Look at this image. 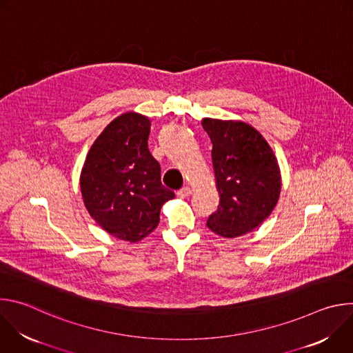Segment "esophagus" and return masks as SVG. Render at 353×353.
Masks as SVG:
<instances>
[{"label":"esophagus","instance_id":"34e87169","mask_svg":"<svg viewBox=\"0 0 353 353\" xmlns=\"http://www.w3.org/2000/svg\"><path fill=\"white\" fill-rule=\"evenodd\" d=\"M191 194V188L190 187H183V188H180L179 191H177V195L180 196V198H185V196H188Z\"/></svg>","mask_w":353,"mask_h":353}]
</instances>
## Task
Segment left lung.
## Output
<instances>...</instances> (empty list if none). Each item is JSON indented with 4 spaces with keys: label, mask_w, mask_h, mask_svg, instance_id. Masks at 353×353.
<instances>
[{
    "label": "left lung",
    "mask_w": 353,
    "mask_h": 353,
    "mask_svg": "<svg viewBox=\"0 0 353 353\" xmlns=\"http://www.w3.org/2000/svg\"><path fill=\"white\" fill-rule=\"evenodd\" d=\"M212 142V165L219 191L218 211L207 226L233 239L259 228L281 194L278 161L264 137L247 123L204 119Z\"/></svg>",
    "instance_id": "1"
}]
</instances>
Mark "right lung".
<instances>
[{
	"mask_svg": "<svg viewBox=\"0 0 353 353\" xmlns=\"http://www.w3.org/2000/svg\"><path fill=\"white\" fill-rule=\"evenodd\" d=\"M148 117L128 112L114 119L86 155L81 192L89 215L108 233L138 241L159 223L174 192L162 185L161 165L150 155Z\"/></svg>",
	"mask_w": 353,
	"mask_h": 353,
	"instance_id": "obj_1",
	"label": "right lung"
}]
</instances>
